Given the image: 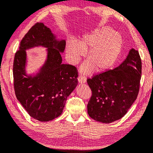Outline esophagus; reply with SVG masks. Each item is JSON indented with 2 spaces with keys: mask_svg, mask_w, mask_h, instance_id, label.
Wrapping results in <instances>:
<instances>
[{
  "mask_svg": "<svg viewBox=\"0 0 153 153\" xmlns=\"http://www.w3.org/2000/svg\"><path fill=\"white\" fill-rule=\"evenodd\" d=\"M77 80H78V82L80 83H85L86 82V78L84 77L81 75L78 77V78H77Z\"/></svg>",
  "mask_w": 153,
  "mask_h": 153,
  "instance_id": "1",
  "label": "esophagus"
}]
</instances>
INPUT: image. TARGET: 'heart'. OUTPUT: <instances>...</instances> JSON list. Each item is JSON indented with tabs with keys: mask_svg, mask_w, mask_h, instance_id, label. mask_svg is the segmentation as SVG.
Here are the masks:
<instances>
[{
	"mask_svg": "<svg viewBox=\"0 0 153 153\" xmlns=\"http://www.w3.org/2000/svg\"><path fill=\"white\" fill-rule=\"evenodd\" d=\"M123 47V39L118 32H113L109 27L103 26L83 35L78 42L69 39L67 55L71 64L76 65L87 52L89 60L82 66V72L88 73L108 70L115 64Z\"/></svg>",
	"mask_w": 153,
	"mask_h": 153,
	"instance_id": "obj_1",
	"label": "heart"
}]
</instances>
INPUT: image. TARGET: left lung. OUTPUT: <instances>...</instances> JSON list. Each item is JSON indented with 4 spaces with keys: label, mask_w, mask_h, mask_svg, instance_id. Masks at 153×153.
Wrapping results in <instances>:
<instances>
[{
    "label": "left lung",
    "mask_w": 153,
    "mask_h": 153,
    "mask_svg": "<svg viewBox=\"0 0 153 153\" xmlns=\"http://www.w3.org/2000/svg\"><path fill=\"white\" fill-rule=\"evenodd\" d=\"M141 69L139 52L132 48L118 67L87 80L92 91L88 104L89 117L103 123L121 119L138 95Z\"/></svg>",
    "instance_id": "obj_1"
}]
</instances>
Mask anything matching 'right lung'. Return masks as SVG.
<instances>
[{
  "label": "right lung",
  "mask_w": 153,
  "mask_h": 153,
  "mask_svg": "<svg viewBox=\"0 0 153 153\" xmlns=\"http://www.w3.org/2000/svg\"><path fill=\"white\" fill-rule=\"evenodd\" d=\"M38 46L47 48V59L36 74L28 75L25 50ZM65 48V40L57 39L49 28L38 22L25 34L15 53V95L29 115L42 122L52 121L62 114L68 97L77 85L76 68L62 63L60 53Z\"/></svg>",
  "instance_id": "add662e5"
}]
</instances>
